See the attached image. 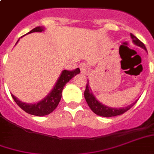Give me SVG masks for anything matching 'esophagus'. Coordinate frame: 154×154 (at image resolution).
I'll return each mask as SVG.
<instances>
[{
	"mask_svg": "<svg viewBox=\"0 0 154 154\" xmlns=\"http://www.w3.org/2000/svg\"><path fill=\"white\" fill-rule=\"evenodd\" d=\"M79 68L81 70V72L83 74L87 73L88 72V65L84 63V62H82L80 65H79Z\"/></svg>",
	"mask_w": 154,
	"mask_h": 154,
	"instance_id": "1",
	"label": "esophagus"
}]
</instances>
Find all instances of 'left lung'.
<instances>
[{
    "label": "left lung",
    "instance_id": "8db88e82",
    "mask_svg": "<svg viewBox=\"0 0 154 154\" xmlns=\"http://www.w3.org/2000/svg\"><path fill=\"white\" fill-rule=\"evenodd\" d=\"M131 37L133 39V43L135 45H137L138 47L143 48L144 50L147 51L146 47H145L144 44L141 42L140 40H138L136 36L131 34ZM84 97L85 99L88 103L89 107L92 109V111L98 116H102V117H106V118H110V117H114V116H118V115L123 114L125 112L128 110H129L131 107H133V105L135 104V103H137V101L135 103H132L131 105L128 106L126 107H121V108H114V107H110L105 106L104 104L98 102L97 100L96 99V97L93 96L92 93V90L89 87V82H88L87 86H86V89L84 91Z\"/></svg>",
    "mask_w": 154,
    "mask_h": 154
}]
</instances>
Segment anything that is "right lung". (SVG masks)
<instances>
[{"instance_id": "1", "label": "right lung", "mask_w": 154, "mask_h": 154, "mask_svg": "<svg viewBox=\"0 0 154 154\" xmlns=\"http://www.w3.org/2000/svg\"><path fill=\"white\" fill-rule=\"evenodd\" d=\"M43 30V27L37 26L36 28L32 29L28 33L41 32ZM18 41H17V42H18ZM78 73H80L79 68H77L73 71H67V70L62 71V74L60 75L58 80L55 84V87L51 90V92L44 99L40 101L38 103L29 104V103H23L20 100H18L12 94H11V97H13L14 101L17 103V105L21 107L22 110H24L26 112H27L29 114L35 115V116H39V117L45 116V115L51 113V112H53L56 109V107H57L59 102L62 98V92L65 85L66 84V82H68L74 76H76Z\"/></svg>"}]
</instances>
